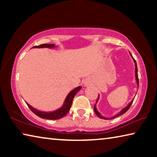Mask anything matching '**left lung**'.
I'll return each mask as SVG.
<instances>
[{
	"mask_svg": "<svg viewBox=\"0 0 157 157\" xmlns=\"http://www.w3.org/2000/svg\"><path fill=\"white\" fill-rule=\"evenodd\" d=\"M129 55H131V57H132V59H133V60H134V64H135V77H136V84H137V85H138V88H139V78H138V68H137V64H136V60H135V59H134V57H132V54H131V52H129ZM134 99H133V100L131 101V102H130L129 103V104L126 106L125 107L123 108V109H122V110L120 111V112H119V113L117 114V115H116L115 116L112 117V118H111L110 119H113V118H116V117H117V116H120V115H122V114H123V113H125L126 111L129 109V107H131V105H132V104L133 101H134ZM98 100H99V96H98V98L97 101H96V103L98 102ZM96 103H95V105H96ZM95 105H94V109L95 113H96V115H97L98 117H99L100 118H102V119H105V120H108V118H105V117L102 116H101L100 113L99 112V111H98L97 110V108H96V106H95Z\"/></svg>",
	"mask_w": 157,
	"mask_h": 157,
	"instance_id": "1",
	"label": "left lung"
}]
</instances>
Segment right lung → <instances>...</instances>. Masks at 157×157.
<instances>
[{"label": "right lung", "mask_w": 157, "mask_h": 157, "mask_svg": "<svg viewBox=\"0 0 157 157\" xmlns=\"http://www.w3.org/2000/svg\"><path fill=\"white\" fill-rule=\"evenodd\" d=\"M55 44H42L40 46H34L33 48H55ZM82 89V86H78L77 88L74 89L73 91H71L69 94L67 95L66 99L63 102V104L62 107H61L58 109L53 111H49V112H47V111H41L37 110L36 109L34 108L30 105L28 103L26 102V104L28 106V107L30 108V109L33 111V112L36 114V116L40 117L41 118H45V119H49V120H57V119H60L63 118V116H66V114L70 110L71 105H72L73 98L75 97L77 93H78L79 90Z\"/></svg>", "instance_id": "add662e5"}]
</instances>
